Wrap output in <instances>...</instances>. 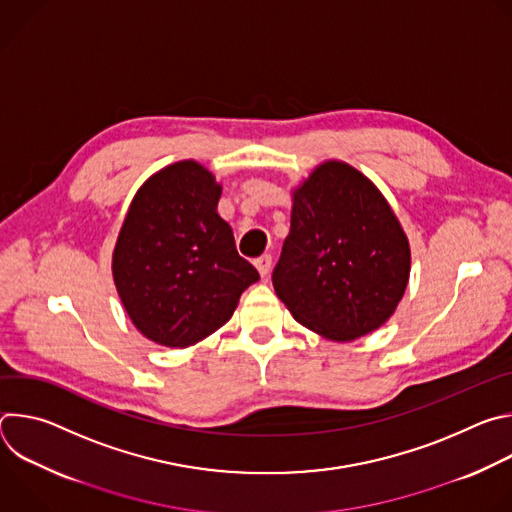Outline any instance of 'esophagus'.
<instances>
[{
  "label": "esophagus",
  "mask_w": 512,
  "mask_h": 512,
  "mask_svg": "<svg viewBox=\"0 0 512 512\" xmlns=\"http://www.w3.org/2000/svg\"><path fill=\"white\" fill-rule=\"evenodd\" d=\"M271 261H273L271 255H261L259 259H255V267H257V271H259L261 277H267V275H269V271H271Z\"/></svg>",
  "instance_id": "esophagus-1"
}]
</instances>
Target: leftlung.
Masks as SVG:
<instances>
[{"label": "left lung", "instance_id": "obj_1", "mask_svg": "<svg viewBox=\"0 0 512 512\" xmlns=\"http://www.w3.org/2000/svg\"><path fill=\"white\" fill-rule=\"evenodd\" d=\"M409 265L407 237L373 182L326 162L294 192L291 231L271 281L300 324L348 342L389 320Z\"/></svg>", "mask_w": 512, "mask_h": 512}]
</instances>
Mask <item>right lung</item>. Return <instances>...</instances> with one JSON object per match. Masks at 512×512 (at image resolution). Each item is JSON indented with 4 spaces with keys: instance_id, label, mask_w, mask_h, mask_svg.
<instances>
[{
    "instance_id": "obj_1",
    "label": "right lung",
    "mask_w": 512,
    "mask_h": 512,
    "mask_svg": "<svg viewBox=\"0 0 512 512\" xmlns=\"http://www.w3.org/2000/svg\"><path fill=\"white\" fill-rule=\"evenodd\" d=\"M218 198L208 170L178 162L145 182L129 206L113 279L135 328L158 344L184 348L206 338L259 279L218 216Z\"/></svg>"
}]
</instances>
